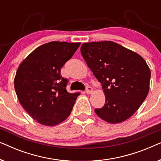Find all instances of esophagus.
<instances>
[{"instance_id": "esophagus-1", "label": "esophagus", "mask_w": 161, "mask_h": 161, "mask_svg": "<svg viewBox=\"0 0 161 161\" xmlns=\"http://www.w3.org/2000/svg\"><path fill=\"white\" fill-rule=\"evenodd\" d=\"M86 92L87 94H91L93 92V89L90 86H86Z\"/></svg>"}]
</instances>
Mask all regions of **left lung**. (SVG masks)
<instances>
[{
    "label": "left lung",
    "mask_w": 161,
    "mask_h": 161,
    "mask_svg": "<svg viewBox=\"0 0 161 161\" xmlns=\"http://www.w3.org/2000/svg\"><path fill=\"white\" fill-rule=\"evenodd\" d=\"M80 52L105 95V104L95 113L111 124L130 117L149 92L151 72L144 59L111 41L84 43Z\"/></svg>",
    "instance_id": "obj_1"
}]
</instances>
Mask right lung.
Instances as JSON below:
<instances>
[{"instance_id":"right-lung-1","label":"right lung","mask_w":161,"mask_h":161,"mask_svg":"<svg viewBox=\"0 0 161 161\" xmlns=\"http://www.w3.org/2000/svg\"><path fill=\"white\" fill-rule=\"evenodd\" d=\"M80 43L50 42L35 49L17 69L14 89L18 100L37 122L53 126L71 113L79 92L67 91L61 69Z\"/></svg>"}]
</instances>
